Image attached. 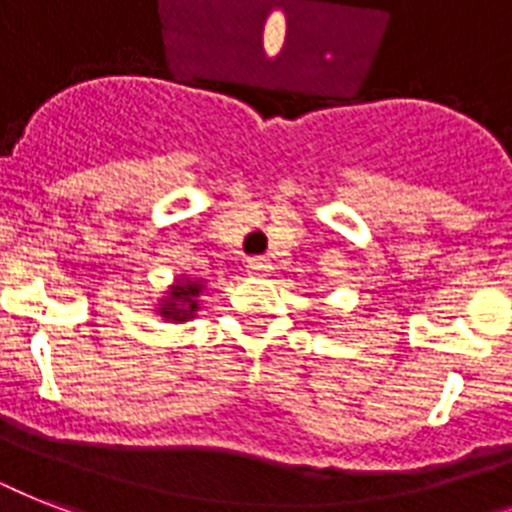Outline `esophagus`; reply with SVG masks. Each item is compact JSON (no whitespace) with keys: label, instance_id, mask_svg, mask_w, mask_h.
Instances as JSON below:
<instances>
[{"label":"esophagus","instance_id":"1","mask_svg":"<svg viewBox=\"0 0 512 512\" xmlns=\"http://www.w3.org/2000/svg\"><path fill=\"white\" fill-rule=\"evenodd\" d=\"M247 271L252 273V276H265V273L271 271V263L265 260V257H249L247 260Z\"/></svg>","mask_w":512,"mask_h":512}]
</instances>
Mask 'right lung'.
Instances as JSON below:
<instances>
[{"label":"right lung","instance_id":"right-lung-1","mask_svg":"<svg viewBox=\"0 0 512 512\" xmlns=\"http://www.w3.org/2000/svg\"><path fill=\"white\" fill-rule=\"evenodd\" d=\"M201 289H204L201 287V281H185V284H177V287L170 292V300H164V308H162L164 319H172V321L191 319L193 311L199 308L196 297H199Z\"/></svg>","mask_w":512,"mask_h":512}]
</instances>
